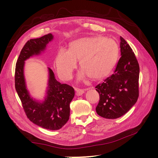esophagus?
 <instances>
[{"mask_svg":"<svg viewBox=\"0 0 158 158\" xmlns=\"http://www.w3.org/2000/svg\"><path fill=\"white\" fill-rule=\"evenodd\" d=\"M75 91H76V95L77 96H80V95H82L84 93V89H80V88H75Z\"/></svg>","mask_w":158,"mask_h":158,"instance_id":"obj_1","label":"esophagus"}]
</instances>
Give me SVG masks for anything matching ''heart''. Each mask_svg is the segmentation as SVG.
Listing matches in <instances>:
<instances>
[{
	"label": "heart",
	"instance_id": "heart-1",
	"mask_svg": "<svg viewBox=\"0 0 158 158\" xmlns=\"http://www.w3.org/2000/svg\"><path fill=\"white\" fill-rule=\"evenodd\" d=\"M118 47L111 38L103 36L83 37L73 41L69 51L60 49L55 59L57 72L63 80H69L80 60L82 70L78 80L87 76L98 80L106 77L115 65Z\"/></svg>",
	"mask_w": 158,
	"mask_h": 158
}]
</instances>
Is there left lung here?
<instances>
[{
	"mask_svg": "<svg viewBox=\"0 0 158 158\" xmlns=\"http://www.w3.org/2000/svg\"><path fill=\"white\" fill-rule=\"evenodd\" d=\"M120 40L121 56L113 74L95 86L99 94L95 110L99 116L109 119L127 113L139 95V64L130 45L122 37Z\"/></svg>",
	"mask_w": 158,
	"mask_h": 158,
	"instance_id": "1",
	"label": "left lung"
}]
</instances>
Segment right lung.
<instances>
[{"label": "right lung", "instance_id": "1", "mask_svg": "<svg viewBox=\"0 0 158 158\" xmlns=\"http://www.w3.org/2000/svg\"><path fill=\"white\" fill-rule=\"evenodd\" d=\"M53 39L51 33L26 42L17 60L15 69V88L27 117L35 125L48 130L56 131L63 127L70 117V103L74 96L70 85L61 84L49 68V82L44 102H37L30 97L26 89L23 66L24 61L33 55L40 54Z\"/></svg>", "mask_w": 158, "mask_h": 158}]
</instances>
